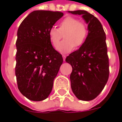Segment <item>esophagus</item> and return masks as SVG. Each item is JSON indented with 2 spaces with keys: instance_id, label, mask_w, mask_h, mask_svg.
<instances>
[{
  "instance_id": "obj_1",
  "label": "esophagus",
  "mask_w": 122,
  "mask_h": 122,
  "mask_svg": "<svg viewBox=\"0 0 122 122\" xmlns=\"http://www.w3.org/2000/svg\"><path fill=\"white\" fill-rule=\"evenodd\" d=\"M63 61H65V59H66V56H65V55H63Z\"/></svg>"
}]
</instances>
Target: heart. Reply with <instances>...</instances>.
<instances>
[{
  "instance_id": "1",
  "label": "heart",
  "mask_w": 122,
  "mask_h": 122,
  "mask_svg": "<svg viewBox=\"0 0 122 122\" xmlns=\"http://www.w3.org/2000/svg\"><path fill=\"white\" fill-rule=\"evenodd\" d=\"M88 34L87 25L76 17L67 16L58 24V29L51 27L48 35L51 43L57 47L64 35L65 40L57 49L61 53H67L73 50L74 47H80L84 43Z\"/></svg>"
}]
</instances>
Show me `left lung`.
Segmentation results:
<instances>
[{
  "mask_svg": "<svg viewBox=\"0 0 122 122\" xmlns=\"http://www.w3.org/2000/svg\"><path fill=\"white\" fill-rule=\"evenodd\" d=\"M69 12L82 15L89 30L84 43L65 59L72 67L70 76L72 90L78 99L92 101L102 92L109 76L105 32L93 15L85 10Z\"/></svg>",
  "mask_w": 122,
  "mask_h": 122,
  "instance_id": "left-lung-1",
  "label": "left lung"
}]
</instances>
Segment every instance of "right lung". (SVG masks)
<instances>
[{
  "mask_svg": "<svg viewBox=\"0 0 122 122\" xmlns=\"http://www.w3.org/2000/svg\"><path fill=\"white\" fill-rule=\"evenodd\" d=\"M63 15L61 12L36 10L19 27L15 76L18 89L28 99L43 101L51 92L63 59L51 45L48 32Z\"/></svg>",
  "mask_w": 122,
  "mask_h": 122,
  "instance_id": "1",
  "label": "right lung"
}]
</instances>
